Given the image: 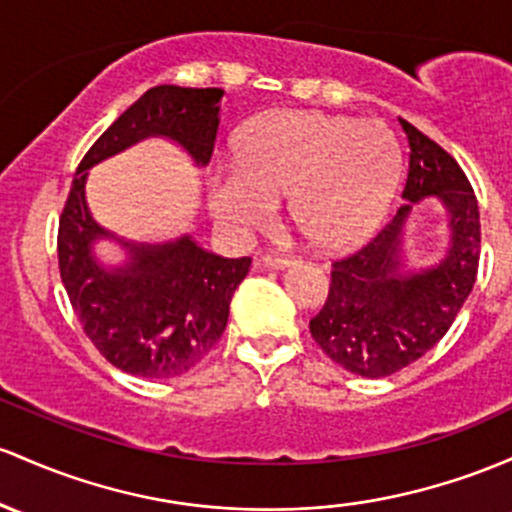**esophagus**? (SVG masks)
Wrapping results in <instances>:
<instances>
[{"label":"esophagus","mask_w":512,"mask_h":512,"mask_svg":"<svg viewBox=\"0 0 512 512\" xmlns=\"http://www.w3.org/2000/svg\"><path fill=\"white\" fill-rule=\"evenodd\" d=\"M257 265H260V267H269V269H279V267L291 265V257L279 255V252H267V255L260 257V262H257Z\"/></svg>","instance_id":"esophagus-1"}]
</instances>
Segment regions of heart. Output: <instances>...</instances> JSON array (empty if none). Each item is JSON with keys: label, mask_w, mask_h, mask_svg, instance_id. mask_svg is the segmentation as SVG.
<instances>
[{"label": "heart", "mask_w": 512, "mask_h": 512, "mask_svg": "<svg viewBox=\"0 0 512 512\" xmlns=\"http://www.w3.org/2000/svg\"><path fill=\"white\" fill-rule=\"evenodd\" d=\"M401 179V148L381 121L279 111L235 140L233 167L213 174V216L265 228L289 199L294 226L320 250H350L379 226Z\"/></svg>", "instance_id": "1"}]
</instances>
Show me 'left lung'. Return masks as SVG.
<instances>
[{"label":"left lung","mask_w":512,"mask_h":512,"mask_svg":"<svg viewBox=\"0 0 512 512\" xmlns=\"http://www.w3.org/2000/svg\"><path fill=\"white\" fill-rule=\"evenodd\" d=\"M401 126L411 145L406 204L367 245L333 262L328 299L308 325L325 355L367 379L396 374L445 338L479 272V201L469 179L435 140L408 121ZM425 195L442 198L453 213V247L440 266L401 278L402 223Z\"/></svg>","instance_id":"obj_1"}]
</instances>
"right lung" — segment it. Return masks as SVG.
I'll use <instances>...</instances> for the list:
<instances>
[{"instance_id": "obj_1", "label": "right lung", "mask_w": 512, "mask_h": 512, "mask_svg": "<svg viewBox=\"0 0 512 512\" xmlns=\"http://www.w3.org/2000/svg\"><path fill=\"white\" fill-rule=\"evenodd\" d=\"M223 89L160 84L106 128L87 150L60 213L58 265L72 311L99 355L121 372L172 379L204 362L221 340L235 289L250 257L228 260L192 238L167 245H128L126 267H99L92 243L109 235L84 201L87 170L148 136L177 140L196 165L213 155Z\"/></svg>"}]
</instances>
